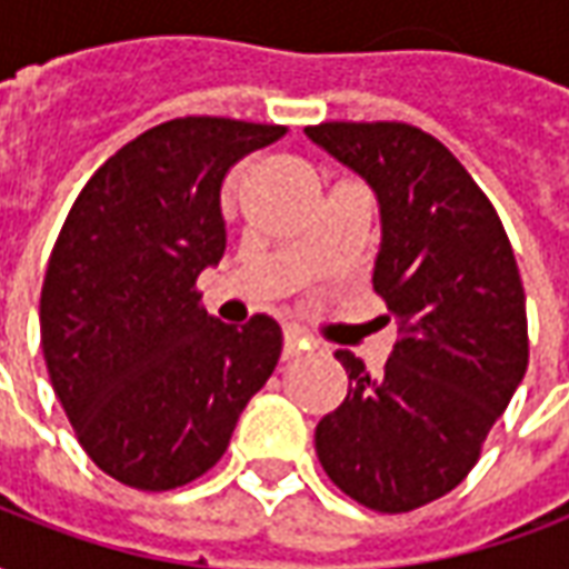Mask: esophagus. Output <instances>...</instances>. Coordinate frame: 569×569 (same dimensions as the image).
Masks as SVG:
<instances>
[{"mask_svg":"<svg viewBox=\"0 0 569 569\" xmlns=\"http://www.w3.org/2000/svg\"><path fill=\"white\" fill-rule=\"evenodd\" d=\"M301 329H296V326H289L283 332V359H296L298 353H301Z\"/></svg>","mask_w":569,"mask_h":569,"instance_id":"34e87169","label":"esophagus"}]
</instances>
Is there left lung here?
Here are the masks:
<instances>
[{
  "label": "left lung",
  "mask_w": 569,
  "mask_h": 569,
  "mask_svg": "<svg viewBox=\"0 0 569 569\" xmlns=\"http://www.w3.org/2000/svg\"><path fill=\"white\" fill-rule=\"evenodd\" d=\"M305 133L375 188L381 252L371 283L399 322L381 375L350 350L335 353L350 387L317 423V457L347 497L411 512L469 476L525 378L521 273L488 194L427 130L326 121Z\"/></svg>",
  "instance_id": "1"
}]
</instances>
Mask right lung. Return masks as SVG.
I'll return each instance as SVG.
<instances>
[{"instance_id": "right-lung-1", "label": "right lung", "mask_w": 569, "mask_h": 569, "mask_svg": "<svg viewBox=\"0 0 569 569\" xmlns=\"http://www.w3.org/2000/svg\"><path fill=\"white\" fill-rule=\"evenodd\" d=\"M283 133L163 121L88 179L60 228L39 301L44 362L81 448L128 488L173 490L212 469L277 369V320L224 326L198 277L224 252V176Z\"/></svg>"}]
</instances>
